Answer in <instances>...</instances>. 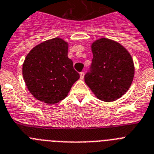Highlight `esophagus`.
<instances>
[{"label": "esophagus", "instance_id": "obj_1", "mask_svg": "<svg viewBox=\"0 0 154 154\" xmlns=\"http://www.w3.org/2000/svg\"><path fill=\"white\" fill-rule=\"evenodd\" d=\"M84 77H85V73H84V72H81V73H80V78L82 80L84 79Z\"/></svg>", "mask_w": 154, "mask_h": 154}]
</instances>
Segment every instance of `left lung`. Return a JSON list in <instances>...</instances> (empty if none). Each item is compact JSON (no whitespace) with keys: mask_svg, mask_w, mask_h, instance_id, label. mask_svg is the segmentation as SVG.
<instances>
[{"mask_svg":"<svg viewBox=\"0 0 154 154\" xmlns=\"http://www.w3.org/2000/svg\"><path fill=\"white\" fill-rule=\"evenodd\" d=\"M93 57L86 85L101 100L112 102L120 98L131 87L134 66L127 49L119 42L102 38L92 44Z\"/></svg>","mask_w":154,"mask_h":154,"instance_id":"obj_1","label":"left lung"}]
</instances>
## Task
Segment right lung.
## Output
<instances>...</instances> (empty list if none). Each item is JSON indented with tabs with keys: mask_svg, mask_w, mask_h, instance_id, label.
<instances>
[{
	"mask_svg": "<svg viewBox=\"0 0 154 154\" xmlns=\"http://www.w3.org/2000/svg\"><path fill=\"white\" fill-rule=\"evenodd\" d=\"M68 57V43L54 38L37 45L23 64L25 84L35 98L48 104L66 98L80 78Z\"/></svg>",
	"mask_w": 154,
	"mask_h": 154,
	"instance_id": "obj_1",
	"label": "right lung"
}]
</instances>
